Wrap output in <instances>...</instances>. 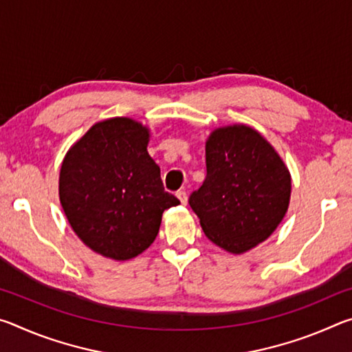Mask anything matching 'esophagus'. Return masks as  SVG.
Returning a JSON list of instances; mask_svg holds the SVG:
<instances>
[{"mask_svg":"<svg viewBox=\"0 0 352 352\" xmlns=\"http://www.w3.org/2000/svg\"><path fill=\"white\" fill-rule=\"evenodd\" d=\"M177 199L180 200L182 205H186L188 204V195H186V192H184V190H178Z\"/></svg>","mask_w":352,"mask_h":352,"instance_id":"1","label":"esophagus"}]
</instances>
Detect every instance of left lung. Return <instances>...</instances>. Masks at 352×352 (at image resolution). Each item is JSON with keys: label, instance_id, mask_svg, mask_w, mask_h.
I'll list each match as a JSON object with an SVG mask.
<instances>
[{"label": "left lung", "instance_id": "8db88e82", "mask_svg": "<svg viewBox=\"0 0 352 352\" xmlns=\"http://www.w3.org/2000/svg\"><path fill=\"white\" fill-rule=\"evenodd\" d=\"M206 178L189 197L208 239L233 254L269 239L289 210L287 166L258 130L214 129L206 140Z\"/></svg>", "mask_w": 352, "mask_h": 352}]
</instances>
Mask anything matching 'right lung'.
Masks as SVG:
<instances>
[{"label": "right lung", "mask_w": 352, "mask_h": 352, "mask_svg": "<svg viewBox=\"0 0 352 352\" xmlns=\"http://www.w3.org/2000/svg\"><path fill=\"white\" fill-rule=\"evenodd\" d=\"M151 130L132 118L88 129L65 155L58 197L77 237L104 258L129 261L152 245L164 210L180 205L166 192L147 152Z\"/></svg>", "instance_id": "right-lung-1"}]
</instances>
